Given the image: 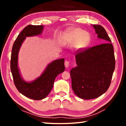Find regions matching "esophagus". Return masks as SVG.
Here are the masks:
<instances>
[{
    "mask_svg": "<svg viewBox=\"0 0 126 126\" xmlns=\"http://www.w3.org/2000/svg\"><path fill=\"white\" fill-rule=\"evenodd\" d=\"M64 65H65V66L66 68H68L69 66V61H65V62H64Z\"/></svg>",
    "mask_w": 126,
    "mask_h": 126,
    "instance_id": "obj_1",
    "label": "esophagus"
}]
</instances>
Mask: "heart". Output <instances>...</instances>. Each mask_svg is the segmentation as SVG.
I'll return each instance as SVG.
<instances>
[{
	"label": "heart",
	"instance_id": "b5f03b06",
	"mask_svg": "<svg viewBox=\"0 0 126 126\" xmlns=\"http://www.w3.org/2000/svg\"><path fill=\"white\" fill-rule=\"evenodd\" d=\"M66 37L72 44H75L78 50H82L89 44L90 36L89 33L82 29H75L66 32Z\"/></svg>",
	"mask_w": 126,
	"mask_h": 126
}]
</instances>
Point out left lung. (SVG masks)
Masks as SVG:
<instances>
[{
	"instance_id": "8db88e82",
	"label": "left lung",
	"mask_w": 126,
	"mask_h": 126,
	"mask_svg": "<svg viewBox=\"0 0 126 126\" xmlns=\"http://www.w3.org/2000/svg\"><path fill=\"white\" fill-rule=\"evenodd\" d=\"M92 26L98 38L106 43L77 51V66L70 70L72 89L84 100L96 98L106 93L115 66L113 46L106 31L101 25Z\"/></svg>"
}]
</instances>
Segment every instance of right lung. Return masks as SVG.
Masks as SVG:
<instances>
[{"label":"right lung","mask_w":126,"mask_h":126,"mask_svg":"<svg viewBox=\"0 0 126 126\" xmlns=\"http://www.w3.org/2000/svg\"><path fill=\"white\" fill-rule=\"evenodd\" d=\"M43 29V25L26 26L13 43L11 57V70L16 88L22 94L34 100L46 97L52 89L56 77L65 70L64 59L62 58L49 64L41 75L33 81L26 82L22 77L18 66V53L21 45L26 37L41 34Z\"/></svg>","instance_id":"right-lung-1"}]
</instances>
